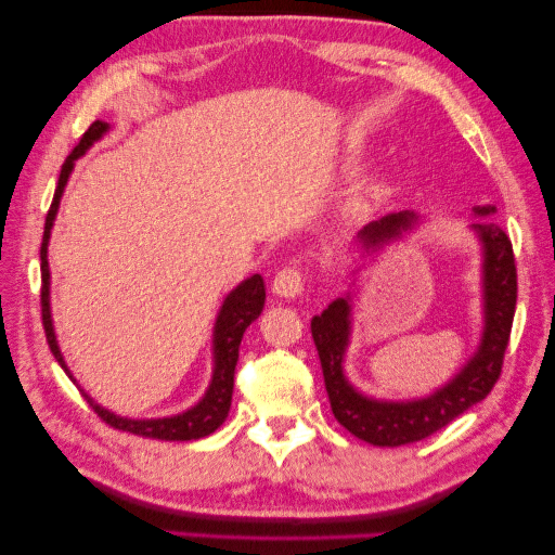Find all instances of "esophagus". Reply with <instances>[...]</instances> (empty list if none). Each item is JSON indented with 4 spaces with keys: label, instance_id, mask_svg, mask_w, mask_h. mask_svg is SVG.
<instances>
[{
    "label": "esophagus",
    "instance_id": "1",
    "mask_svg": "<svg viewBox=\"0 0 555 555\" xmlns=\"http://www.w3.org/2000/svg\"><path fill=\"white\" fill-rule=\"evenodd\" d=\"M305 289V275L297 268H283L272 280V293L278 297H297Z\"/></svg>",
    "mask_w": 555,
    "mask_h": 555
}]
</instances>
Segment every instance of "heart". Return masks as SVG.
Wrapping results in <instances>:
<instances>
[{
  "label": "heart",
  "instance_id": "b5f03b06",
  "mask_svg": "<svg viewBox=\"0 0 555 555\" xmlns=\"http://www.w3.org/2000/svg\"><path fill=\"white\" fill-rule=\"evenodd\" d=\"M380 192H384V184H380L378 179L361 181V184L353 189V194H351V208H357V211H361V208H369V204L376 202Z\"/></svg>",
  "mask_w": 555,
  "mask_h": 555
}]
</instances>
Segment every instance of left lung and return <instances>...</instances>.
I'll return each mask as SVG.
<instances>
[{
	"label": "left lung",
	"instance_id": "8db88e82",
	"mask_svg": "<svg viewBox=\"0 0 555 555\" xmlns=\"http://www.w3.org/2000/svg\"><path fill=\"white\" fill-rule=\"evenodd\" d=\"M492 208H479L489 214ZM411 225L408 214H390L361 231L363 248L393 238L401 229ZM475 229L485 243V307L487 326L482 347L465 369L440 388L438 393L413 403H376L357 393L341 374V359L349 339V302L337 299L312 320V339L322 361L324 388L330 396L332 413L359 440L378 444V448H398V444L417 442L438 433L479 401L502 376L504 353L512 337L516 312V260L514 248L502 225L492 218L477 223Z\"/></svg>",
	"mask_w": 555,
	"mask_h": 555
}]
</instances>
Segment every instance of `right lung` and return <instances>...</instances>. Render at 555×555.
<instances>
[{
	"label": "right lung",
	"mask_w": 555,
	"mask_h": 555,
	"mask_svg": "<svg viewBox=\"0 0 555 555\" xmlns=\"http://www.w3.org/2000/svg\"><path fill=\"white\" fill-rule=\"evenodd\" d=\"M105 130H107V122L95 120L83 132V138H80L76 147H73V152L66 157V162H63L56 194H53V202H51V208L47 214V223H43V241H41V320H43V332H47L49 349H51L53 357H56V361L61 363L66 374H68V369H66V363H63L56 337H53L51 312H49L47 245H49L53 218H56V211H59L63 186H66L68 175L73 169V162H76L80 154H83ZM262 305H266V283H262L260 275H253L250 280H245L243 285L235 287L233 293L225 297V302L221 307V314H218V320H216V334H214V344H216L214 380H211V386H208L206 396L202 398V403L194 405L192 411L175 415V417H162V421H127V417H117L111 411H105V408H100L98 403H93L86 396L88 403L93 405V411L98 413L100 421L107 423L115 430L142 435V438H152V440H198V438H206V435H211L216 428H221V423L225 421V415H229V411H231L233 374H235V363H238V347H241L243 332L248 330V324L253 320H258L260 312H262Z\"/></svg>",
	"instance_id": "obj_1"
}]
</instances>
